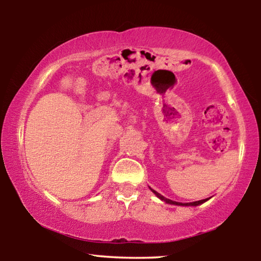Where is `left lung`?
<instances>
[{"instance_id":"8db88e82","label":"left lung","mask_w":261,"mask_h":261,"mask_svg":"<svg viewBox=\"0 0 261 261\" xmlns=\"http://www.w3.org/2000/svg\"><path fill=\"white\" fill-rule=\"evenodd\" d=\"M151 190H152V189H151ZM152 191L154 192V194H155V196H156L158 198H160V199H161L162 201L167 202V204H171V205H178V206H198V205L204 204L205 201L208 200V198H207V199H202V200H198V201H193V202H177V201H174V200L167 199V198H165L163 196H161L160 193H158L156 191H154V190H152Z\"/></svg>"}]
</instances>
